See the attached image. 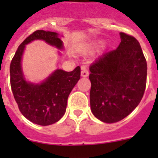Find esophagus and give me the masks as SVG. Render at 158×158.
I'll return each mask as SVG.
<instances>
[{"label":"esophagus","instance_id":"esophagus-1","mask_svg":"<svg viewBox=\"0 0 158 158\" xmlns=\"http://www.w3.org/2000/svg\"><path fill=\"white\" fill-rule=\"evenodd\" d=\"M89 74V71L88 68L85 65L82 66V70H81V75L83 77H88Z\"/></svg>","mask_w":158,"mask_h":158}]
</instances>
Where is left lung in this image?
<instances>
[{
	"mask_svg": "<svg viewBox=\"0 0 158 158\" xmlns=\"http://www.w3.org/2000/svg\"><path fill=\"white\" fill-rule=\"evenodd\" d=\"M120 45L90 65L92 112L106 123L126 117L139 104L147 82V61L135 37L120 33Z\"/></svg>",
	"mask_w": 158,
	"mask_h": 158,
	"instance_id": "8db88e82",
	"label": "left lung"
}]
</instances>
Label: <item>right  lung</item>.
<instances>
[{"instance_id": "obj_1", "label": "right lung", "mask_w": 158, "mask_h": 158, "mask_svg": "<svg viewBox=\"0 0 158 158\" xmlns=\"http://www.w3.org/2000/svg\"><path fill=\"white\" fill-rule=\"evenodd\" d=\"M36 39L45 41L57 48H63L62 41L54 32L37 30L19 46L10 66V86L14 98L22 115L31 122L40 125H52L64 115L67 99L80 79V67L73 71L56 69L40 84H29L21 70V57L26 44Z\"/></svg>"}]
</instances>
